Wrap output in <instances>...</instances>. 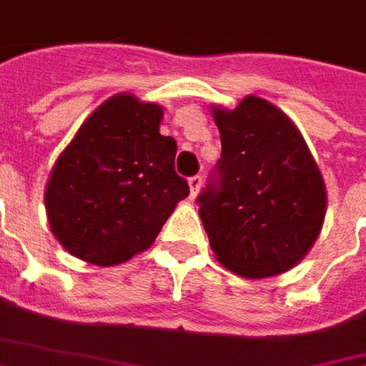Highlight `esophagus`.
<instances>
[{"label": "esophagus", "instance_id": "obj_1", "mask_svg": "<svg viewBox=\"0 0 366 366\" xmlns=\"http://www.w3.org/2000/svg\"><path fill=\"white\" fill-rule=\"evenodd\" d=\"M201 177L199 175H195V177H189V197L191 199H195L197 197V193H199V189H201Z\"/></svg>", "mask_w": 366, "mask_h": 366}]
</instances>
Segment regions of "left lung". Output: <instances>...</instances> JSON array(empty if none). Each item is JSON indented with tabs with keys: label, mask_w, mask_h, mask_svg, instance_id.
Listing matches in <instances>:
<instances>
[{
	"label": "left lung",
	"mask_w": 366,
	"mask_h": 366,
	"mask_svg": "<svg viewBox=\"0 0 366 366\" xmlns=\"http://www.w3.org/2000/svg\"><path fill=\"white\" fill-rule=\"evenodd\" d=\"M222 159L197 197L217 262L249 280L302 259L322 229L326 187L300 131L278 107L246 97L213 107Z\"/></svg>",
	"instance_id": "obj_1"
}]
</instances>
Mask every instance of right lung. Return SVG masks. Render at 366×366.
<instances>
[{
    "label": "right lung",
    "mask_w": 366,
    "mask_h": 366,
    "mask_svg": "<svg viewBox=\"0 0 366 366\" xmlns=\"http://www.w3.org/2000/svg\"><path fill=\"white\" fill-rule=\"evenodd\" d=\"M163 107L132 94L104 100L51 169L44 203L51 234L72 256L117 266L151 247L189 185L177 143L159 132Z\"/></svg>",
    "instance_id": "add662e5"
}]
</instances>
